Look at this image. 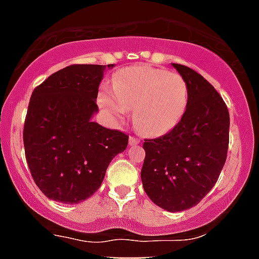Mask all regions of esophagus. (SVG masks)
<instances>
[{"label": "esophagus", "instance_id": "esophagus-1", "mask_svg": "<svg viewBox=\"0 0 259 259\" xmlns=\"http://www.w3.org/2000/svg\"><path fill=\"white\" fill-rule=\"evenodd\" d=\"M129 143H130V145H138V143H140V138H137V137L130 136Z\"/></svg>", "mask_w": 259, "mask_h": 259}]
</instances>
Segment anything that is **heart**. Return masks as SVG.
<instances>
[{
    "instance_id": "obj_1",
    "label": "heart",
    "mask_w": 259,
    "mask_h": 259,
    "mask_svg": "<svg viewBox=\"0 0 259 259\" xmlns=\"http://www.w3.org/2000/svg\"><path fill=\"white\" fill-rule=\"evenodd\" d=\"M186 80L177 72L149 66L129 67L113 79L112 92L99 95V105L114 121H123L134 109V123L141 133L160 137L179 122L187 105Z\"/></svg>"
}]
</instances>
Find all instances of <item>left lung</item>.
Masks as SVG:
<instances>
[{"instance_id": "obj_1", "label": "left lung", "mask_w": 259, "mask_h": 259, "mask_svg": "<svg viewBox=\"0 0 259 259\" xmlns=\"http://www.w3.org/2000/svg\"><path fill=\"white\" fill-rule=\"evenodd\" d=\"M172 67L186 80V112L171 132L145 140L141 179L153 203L182 212L197 205L220 177L229 146V112L200 73L177 63Z\"/></svg>"}]
</instances>
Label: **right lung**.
Returning <instances> with one entry per match:
<instances>
[{
  "label": "right lung",
  "instance_id": "right-lung-1",
  "mask_svg": "<svg viewBox=\"0 0 259 259\" xmlns=\"http://www.w3.org/2000/svg\"><path fill=\"white\" fill-rule=\"evenodd\" d=\"M113 64H108L112 68ZM105 66L72 64L34 89L23 126L31 177L46 196L77 204L92 196L129 136L92 122Z\"/></svg>",
  "mask_w": 259,
  "mask_h": 259
}]
</instances>
